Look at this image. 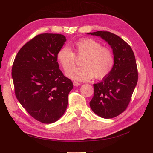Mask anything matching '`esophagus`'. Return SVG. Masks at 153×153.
Wrapping results in <instances>:
<instances>
[{
    "mask_svg": "<svg viewBox=\"0 0 153 153\" xmlns=\"http://www.w3.org/2000/svg\"><path fill=\"white\" fill-rule=\"evenodd\" d=\"M73 85H74V86H78V85H80V84L79 82H76V81H74V82H73Z\"/></svg>",
    "mask_w": 153,
    "mask_h": 153,
    "instance_id": "esophagus-1",
    "label": "esophagus"
}]
</instances>
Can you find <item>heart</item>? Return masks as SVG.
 <instances>
[{"label": "heart", "mask_w": 153, "mask_h": 153, "mask_svg": "<svg viewBox=\"0 0 153 153\" xmlns=\"http://www.w3.org/2000/svg\"><path fill=\"white\" fill-rule=\"evenodd\" d=\"M76 57L82 58L80 63L81 66L72 68ZM57 59L61 68L67 71L66 76L78 81L90 80L94 76L96 79H103L112 71L115 64L112 51L102 47L98 41L89 38L83 39L74 43L73 51L67 47L60 48Z\"/></svg>", "instance_id": "obj_1"}]
</instances>
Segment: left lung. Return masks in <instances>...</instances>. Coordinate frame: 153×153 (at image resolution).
<instances>
[{"mask_svg":"<svg viewBox=\"0 0 153 153\" xmlns=\"http://www.w3.org/2000/svg\"><path fill=\"white\" fill-rule=\"evenodd\" d=\"M100 36L113 50L115 64L112 71L101 82L94 84V93L90 101L92 110L100 117L110 119L126 110L138 82L135 55L126 41L108 31L89 32Z\"/></svg>","mask_w":153,"mask_h":153,"instance_id":"obj_1","label":"left lung"}]
</instances>
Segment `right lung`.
Returning a JSON list of instances; mask_svg holds the SVG:
<instances>
[{"label": "right lung", "instance_id": "right-lung-1", "mask_svg": "<svg viewBox=\"0 0 153 153\" xmlns=\"http://www.w3.org/2000/svg\"><path fill=\"white\" fill-rule=\"evenodd\" d=\"M66 41L59 34H41L18 52L12 67L17 100L37 121L53 123L66 110L73 82L59 69L57 53Z\"/></svg>", "mask_w": 153, "mask_h": 153}]
</instances>
